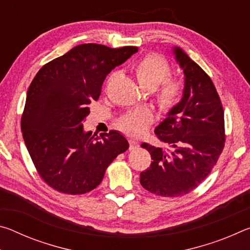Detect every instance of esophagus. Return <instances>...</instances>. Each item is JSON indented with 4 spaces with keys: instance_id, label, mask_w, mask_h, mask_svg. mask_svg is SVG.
<instances>
[{
    "instance_id": "obj_1",
    "label": "esophagus",
    "mask_w": 250,
    "mask_h": 250,
    "mask_svg": "<svg viewBox=\"0 0 250 250\" xmlns=\"http://www.w3.org/2000/svg\"><path fill=\"white\" fill-rule=\"evenodd\" d=\"M129 142H130V147H129L130 150H135V149H137V147H139V142L138 141L130 140Z\"/></svg>"
}]
</instances>
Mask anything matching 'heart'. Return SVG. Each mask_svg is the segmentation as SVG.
Masks as SVG:
<instances>
[{"label": "heart", "mask_w": 250, "mask_h": 250, "mask_svg": "<svg viewBox=\"0 0 250 250\" xmlns=\"http://www.w3.org/2000/svg\"><path fill=\"white\" fill-rule=\"evenodd\" d=\"M135 76L140 87L145 90L153 91L163 84L158 95V104L163 112H170L182 99L183 84L175 79H170L171 66L166 58L160 55L151 54L142 58L134 68ZM116 73L109 77V82L115 78ZM153 122V115L146 109H139L122 116L117 121V126L121 131L133 137H139L146 132Z\"/></svg>", "instance_id": "heart-1"}]
</instances>
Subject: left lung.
Listing matches in <instances>:
<instances>
[{
	"mask_svg": "<svg viewBox=\"0 0 250 250\" xmlns=\"http://www.w3.org/2000/svg\"><path fill=\"white\" fill-rule=\"evenodd\" d=\"M173 53L184 73L183 97L154 131L171 149L141 145L149 151L152 163L141 172L140 183L164 197L182 196L196 188L225 146L223 104L213 82L180 47Z\"/></svg>",
	"mask_w": 250,
	"mask_h": 250,
	"instance_id": "8db88e82",
	"label": "left lung"
}]
</instances>
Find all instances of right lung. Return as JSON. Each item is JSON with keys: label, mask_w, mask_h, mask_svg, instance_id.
<instances>
[{"label": "right lung", "mask_w": 250, "mask_h": 250, "mask_svg": "<svg viewBox=\"0 0 250 250\" xmlns=\"http://www.w3.org/2000/svg\"><path fill=\"white\" fill-rule=\"evenodd\" d=\"M138 47L82 44L53 59L29 84L21 120L24 142L40 176L71 195L90 192L109 164L129 147L120 132H84L89 104L99 99L104 80Z\"/></svg>", "instance_id": "obj_1"}]
</instances>
